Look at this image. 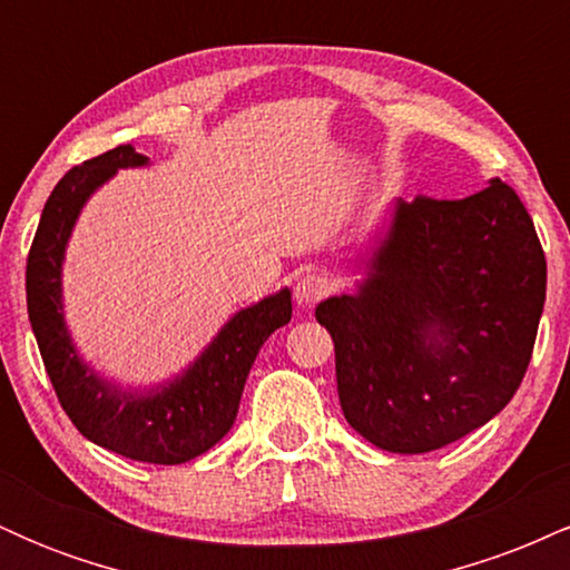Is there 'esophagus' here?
<instances>
[{"label":"esophagus","mask_w":570,"mask_h":570,"mask_svg":"<svg viewBox=\"0 0 570 570\" xmlns=\"http://www.w3.org/2000/svg\"><path fill=\"white\" fill-rule=\"evenodd\" d=\"M326 294V281L316 273H305V276L297 278L294 284V299H297L299 307H311L316 305Z\"/></svg>","instance_id":"obj_1"}]
</instances>
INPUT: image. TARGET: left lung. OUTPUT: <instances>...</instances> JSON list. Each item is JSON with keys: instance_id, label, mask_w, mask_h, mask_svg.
I'll list each match as a JSON object with an SVG mask.
<instances>
[{"instance_id": "obj_1", "label": "left lung", "mask_w": 570, "mask_h": 570, "mask_svg": "<svg viewBox=\"0 0 570 570\" xmlns=\"http://www.w3.org/2000/svg\"><path fill=\"white\" fill-rule=\"evenodd\" d=\"M544 297L533 219L501 179L463 200L399 198L356 292L316 305L345 421L402 455L485 426L520 389Z\"/></svg>"}]
</instances>
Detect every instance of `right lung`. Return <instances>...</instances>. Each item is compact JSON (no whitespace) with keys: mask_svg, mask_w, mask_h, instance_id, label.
Returning <instances> with one entry per match:
<instances>
[{"mask_svg":"<svg viewBox=\"0 0 570 570\" xmlns=\"http://www.w3.org/2000/svg\"><path fill=\"white\" fill-rule=\"evenodd\" d=\"M149 166L130 144L75 166L42 208L29 263L26 305L45 370L77 431L130 461H193L212 450L238 415L240 394L259 348L292 318V292L278 289L240 307L189 367L149 389H122L90 367L63 318V257L85 203L120 168Z\"/></svg>","mask_w":570,"mask_h":570,"instance_id":"right-lung-1","label":"right lung"}]
</instances>
